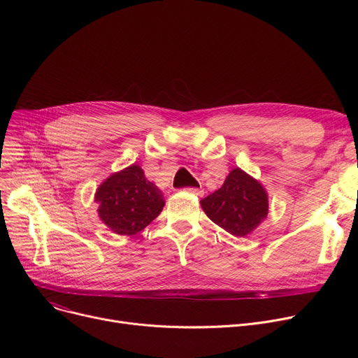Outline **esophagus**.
I'll return each instance as SVG.
<instances>
[{"label": "esophagus", "mask_w": 358, "mask_h": 358, "mask_svg": "<svg viewBox=\"0 0 358 358\" xmlns=\"http://www.w3.org/2000/svg\"><path fill=\"white\" fill-rule=\"evenodd\" d=\"M187 193H192V194H196V196H203L204 194V190L203 189H194V187H190V189H185Z\"/></svg>", "instance_id": "34e87169"}]
</instances>
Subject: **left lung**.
I'll use <instances>...</instances> for the list:
<instances>
[{
  "label": "left lung",
  "mask_w": 358,
  "mask_h": 358,
  "mask_svg": "<svg viewBox=\"0 0 358 358\" xmlns=\"http://www.w3.org/2000/svg\"><path fill=\"white\" fill-rule=\"evenodd\" d=\"M200 204L210 220L239 238L250 235L268 215L266 189L241 168H234L220 189Z\"/></svg>",
  "instance_id": "obj_1"
}]
</instances>
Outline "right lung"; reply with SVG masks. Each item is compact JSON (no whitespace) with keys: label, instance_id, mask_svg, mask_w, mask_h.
I'll list each match as a JSON object with an SVG mask.
<instances>
[{"label":"right lung","instance_id":"obj_1","mask_svg":"<svg viewBox=\"0 0 358 358\" xmlns=\"http://www.w3.org/2000/svg\"><path fill=\"white\" fill-rule=\"evenodd\" d=\"M99 216L117 235L145 229L165 206L162 192L134 164L106 178L96 192Z\"/></svg>","mask_w":358,"mask_h":358}]
</instances>
